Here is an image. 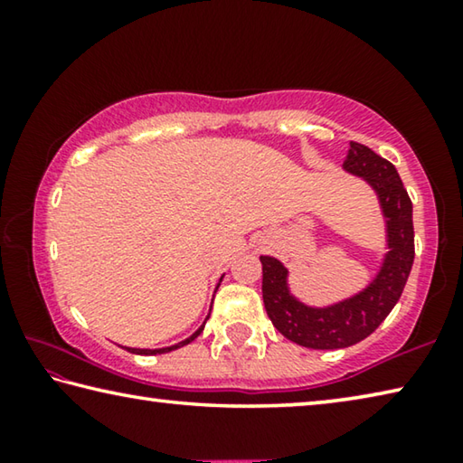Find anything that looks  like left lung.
<instances>
[{"mask_svg":"<svg viewBox=\"0 0 463 463\" xmlns=\"http://www.w3.org/2000/svg\"><path fill=\"white\" fill-rule=\"evenodd\" d=\"M343 167L364 177L380 198L388 224V255L364 292L326 308H310L288 289V269L273 257H261L263 304L273 326L302 347H351L378 328L401 300L414 261L412 202L396 167L370 146L351 140Z\"/></svg>","mask_w":463,"mask_h":463,"instance_id":"left-lung-1","label":"left lung"}]
</instances>
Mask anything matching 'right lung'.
Returning a JSON list of instances; mask_svg holds the SVG:
<instances>
[{
    "mask_svg": "<svg viewBox=\"0 0 463 463\" xmlns=\"http://www.w3.org/2000/svg\"><path fill=\"white\" fill-rule=\"evenodd\" d=\"M206 320H208V317H206ZM206 320H203V325H206ZM203 325L198 328V331H195L192 336H187L185 341H182V343H177V345H171V347H163V349H132V347H128L127 351H130V354H137V355H156V354H169V351H174V349H179V347H184V345H187V343H192L195 336H198L202 331H203Z\"/></svg>",
    "mask_w": 463,
    "mask_h": 463,
    "instance_id": "right-lung-1",
    "label": "right lung"
}]
</instances>
